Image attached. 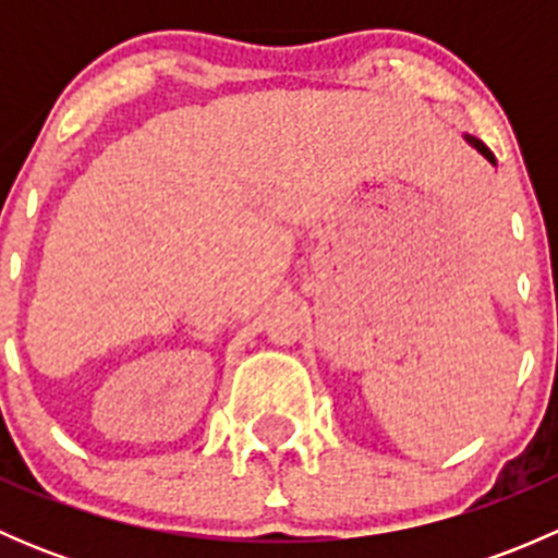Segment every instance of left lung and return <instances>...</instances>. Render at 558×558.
<instances>
[{"instance_id":"8db88e82","label":"left lung","mask_w":558,"mask_h":558,"mask_svg":"<svg viewBox=\"0 0 558 558\" xmlns=\"http://www.w3.org/2000/svg\"><path fill=\"white\" fill-rule=\"evenodd\" d=\"M464 140H466V143H470V145H472V148H475V150H477V154H481V156H486V159H488V161H492V165H497V159H494V154H492V150H488V148H486V145H483V143H481V140H477V137H472V134H464Z\"/></svg>"}]
</instances>
